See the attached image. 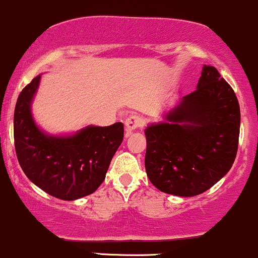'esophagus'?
Listing matches in <instances>:
<instances>
[{
    "label": "esophagus",
    "instance_id": "esophagus-1",
    "mask_svg": "<svg viewBox=\"0 0 258 258\" xmlns=\"http://www.w3.org/2000/svg\"><path fill=\"white\" fill-rule=\"evenodd\" d=\"M143 126V120L137 115H131L126 118L124 121V130H126L127 135H130L131 132H134L135 130L140 128Z\"/></svg>",
    "mask_w": 258,
    "mask_h": 258
}]
</instances>
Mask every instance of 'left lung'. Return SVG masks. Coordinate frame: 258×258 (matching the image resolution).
Returning a JSON list of instances; mask_svg holds the SVG:
<instances>
[{"instance_id":"8db88e82","label":"left lung","mask_w":258,"mask_h":258,"mask_svg":"<svg viewBox=\"0 0 258 258\" xmlns=\"http://www.w3.org/2000/svg\"><path fill=\"white\" fill-rule=\"evenodd\" d=\"M146 171L161 192L181 197L203 194L233 166L240 134V106L216 67L203 66L197 89L149 124Z\"/></svg>"}]
</instances>
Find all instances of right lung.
Returning a JSON list of instances; mask_svg holds the SVG:
<instances>
[{
  "instance_id": "1",
  "label": "right lung",
  "mask_w": 258,
  "mask_h": 258,
  "mask_svg": "<svg viewBox=\"0 0 258 258\" xmlns=\"http://www.w3.org/2000/svg\"><path fill=\"white\" fill-rule=\"evenodd\" d=\"M41 76L19 94L14 109V147L22 170L51 196L75 201L93 194L105 180L110 161L122 143L123 124L87 126L72 136L42 132L32 116Z\"/></svg>"
}]
</instances>
